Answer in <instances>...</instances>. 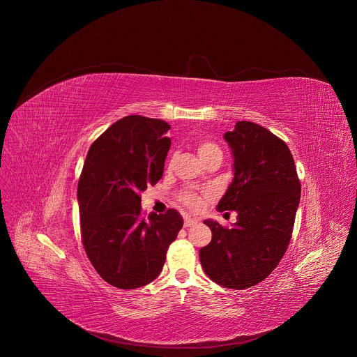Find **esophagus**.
<instances>
[{
    "label": "esophagus",
    "instance_id": "1",
    "mask_svg": "<svg viewBox=\"0 0 357 357\" xmlns=\"http://www.w3.org/2000/svg\"><path fill=\"white\" fill-rule=\"evenodd\" d=\"M197 222H199V220H197L196 218L186 216V218H185V227H192V226H195Z\"/></svg>",
    "mask_w": 357,
    "mask_h": 357
}]
</instances>
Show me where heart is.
<instances>
[{
	"label": "heart",
	"mask_w": 357,
	"mask_h": 357,
	"mask_svg": "<svg viewBox=\"0 0 357 357\" xmlns=\"http://www.w3.org/2000/svg\"><path fill=\"white\" fill-rule=\"evenodd\" d=\"M197 152H199V157L202 160H206V158H209L212 155L222 157L220 146H218L216 144H213L211 141H200L197 144ZM181 199L183 200V203H186L189 208H197L200 205V197L197 195H195V193L185 192Z\"/></svg>",
	"instance_id": "1"
}]
</instances>
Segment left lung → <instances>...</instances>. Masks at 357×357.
<instances>
[{
	"mask_svg": "<svg viewBox=\"0 0 357 357\" xmlns=\"http://www.w3.org/2000/svg\"><path fill=\"white\" fill-rule=\"evenodd\" d=\"M233 155V181L218 211H236L223 227L205 220L212 241L199 251L203 271L225 288L244 289L266 280L285 254L301 199L295 162L287 144L267 128L237 121L225 134Z\"/></svg>",
	"mask_w": 357,
	"mask_h": 357,
	"instance_id": "left-lung-1",
	"label": "left lung"
}]
</instances>
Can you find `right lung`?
<instances>
[{
	"instance_id": "add662e5",
	"label": "right lung",
	"mask_w": 357,
	"mask_h": 357,
	"mask_svg": "<svg viewBox=\"0 0 357 357\" xmlns=\"http://www.w3.org/2000/svg\"><path fill=\"white\" fill-rule=\"evenodd\" d=\"M169 124L128 116L90 146L77 185L82 240L98 275L113 287L134 289L162 271L167 250L183 226L182 216H141L139 193L164 175L171 146Z\"/></svg>"
}]
</instances>
